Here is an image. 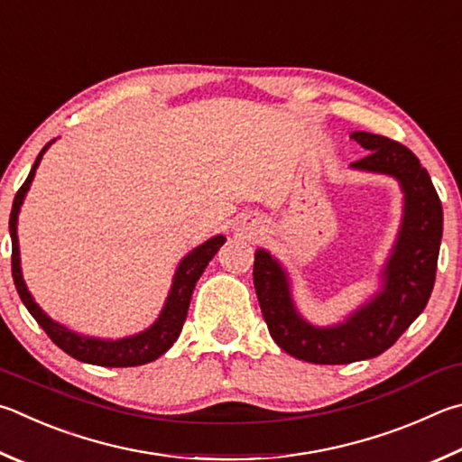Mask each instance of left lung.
<instances>
[{"label": "left lung", "instance_id": "1", "mask_svg": "<svg viewBox=\"0 0 462 462\" xmlns=\"http://www.w3.org/2000/svg\"><path fill=\"white\" fill-rule=\"evenodd\" d=\"M351 139L367 149V155L351 167L388 173L400 181L406 194L404 220L385 264L380 295L346 323L321 329L297 315L281 264L266 250H256L254 254V289L271 337L289 356L309 364L339 365L383 354L424 311L436 279L442 204L429 171L420 159L398 141L364 131H356Z\"/></svg>", "mask_w": 462, "mask_h": 462}]
</instances>
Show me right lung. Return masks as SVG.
<instances>
[{
	"instance_id": "add662e5",
	"label": "right lung",
	"mask_w": 462,
	"mask_h": 462,
	"mask_svg": "<svg viewBox=\"0 0 462 462\" xmlns=\"http://www.w3.org/2000/svg\"><path fill=\"white\" fill-rule=\"evenodd\" d=\"M50 143H52V141H50ZM50 143L40 151L36 162H33L30 175L26 178V181L22 183V188L14 198V206L10 214L12 276H14V284L15 289H18L22 303L26 305L30 315L36 319L38 325L46 331L48 337L52 339L62 351H66V354L72 356L74 359H79V362L95 364L103 367H133V365H143V364L153 362V359H157L159 356H163L165 351L173 346L175 339L180 337L183 321H186L188 317L191 292H194L196 282L206 271L209 260H212L217 250H220L226 238L224 236L209 238L202 246L191 250V253L181 260L178 266V273H175L170 297L165 300L163 311L147 331L133 335V337L116 339V341L82 337V335L69 331L66 327L54 323L52 319H50L36 305V300L32 299V295L26 289V282L22 279V268H20V246H18L20 206L23 202V198H26V191L30 189V183L33 180V173H36L40 159L44 155V151L50 147Z\"/></svg>"
}]
</instances>
